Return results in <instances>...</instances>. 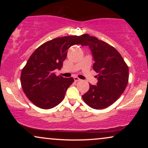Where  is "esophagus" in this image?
<instances>
[{"mask_svg": "<svg viewBox=\"0 0 148 148\" xmlns=\"http://www.w3.org/2000/svg\"><path fill=\"white\" fill-rule=\"evenodd\" d=\"M74 80H75V82H79V81H81L80 79L77 77H74Z\"/></svg>", "mask_w": 148, "mask_h": 148, "instance_id": "34e87169", "label": "esophagus"}]
</instances>
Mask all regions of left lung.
Here are the masks:
<instances>
[{
    "label": "left lung",
    "instance_id": "8db88e82",
    "mask_svg": "<svg viewBox=\"0 0 148 148\" xmlns=\"http://www.w3.org/2000/svg\"><path fill=\"white\" fill-rule=\"evenodd\" d=\"M82 46H89L95 62L93 69L98 73L96 86L82 96L85 102L94 109L110 106L124 92L129 81V67L120 53L106 42L84 34Z\"/></svg>",
    "mask_w": 148,
    "mask_h": 148
}]
</instances>
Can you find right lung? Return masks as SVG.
Here are the masks:
<instances>
[{"label": "right lung", "mask_w": 148, "mask_h": 148, "mask_svg": "<svg viewBox=\"0 0 148 148\" xmlns=\"http://www.w3.org/2000/svg\"><path fill=\"white\" fill-rule=\"evenodd\" d=\"M84 35L56 38L40 46L22 69L21 84L23 92L36 106L52 108L62 102L66 90L74 82L73 77L56 76L67 55V50L75 44L82 45Z\"/></svg>", "instance_id": "add662e5"}]
</instances>
